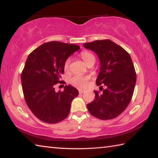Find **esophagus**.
<instances>
[{"label":"esophagus","instance_id":"1","mask_svg":"<svg viewBox=\"0 0 158 158\" xmlns=\"http://www.w3.org/2000/svg\"><path fill=\"white\" fill-rule=\"evenodd\" d=\"M85 92V90H84V89H79V93H84Z\"/></svg>","mask_w":158,"mask_h":158}]
</instances>
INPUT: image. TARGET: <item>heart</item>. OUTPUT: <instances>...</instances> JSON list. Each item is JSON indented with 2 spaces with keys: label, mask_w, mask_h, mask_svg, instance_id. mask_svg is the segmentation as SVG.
Here are the masks:
<instances>
[{
  "label": "heart",
  "mask_w": 158,
  "mask_h": 158,
  "mask_svg": "<svg viewBox=\"0 0 158 158\" xmlns=\"http://www.w3.org/2000/svg\"><path fill=\"white\" fill-rule=\"evenodd\" d=\"M80 56L87 65H90V64H94L95 62V56L93 53L89 52V51H83L80 53ZM70 61L71 59L69 58L64 63V69L66 72L69 70ZM89 79L90 77L89 76H82L79 75V74H76L69 79V82L78 89H84L88 85Z\"/></svg>",
  "instance_id": "b5f03b06"
}]
</instances>
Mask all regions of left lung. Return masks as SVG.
Returning a JSON list of instances; mask_svg holds the SVG:
<instances>
[{
	"instance_id": "8db88e82",
	"label": "left lung",
	"mask_w": 158,
	"mask_h": 158,
	"mask_svg": "<svg viewBox=\"0 0 158 158\" xmlns=\"http://www.w3.org/2000/svg\"><path fill=\"white\" fill-rule=\"evenodd\" d=\"M84 46L98 56L100 69L96 84L106 87L101 94L94 90L95 98L87 105L88 110L99 119H113L124 111L132 100L137 80L132 58L110 40L88 42Z\"/></svg>"
}]
</instances>
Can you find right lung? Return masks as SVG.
Masks as SVG:
<instances>
[{
  "label": "right lung",
  "mask_w": 158,
  "mask_h": 158,
  "mask_svg": "<svg viewBox=\"0 0 158 158\" xmlns=\"http://www.w3.org/2000/svg\"><path fill=\"white\" fill-rule=\"evenodd\" d=\"M80 49L77 44L53 41L44 43L28 55L21 73V84L26 104L37 118L57 123L68 117L71 102L79 95L72 85L55 91L64 73V63Z\"/></svg>",
  "instance_id": "add662e5"
}]
</instances>
